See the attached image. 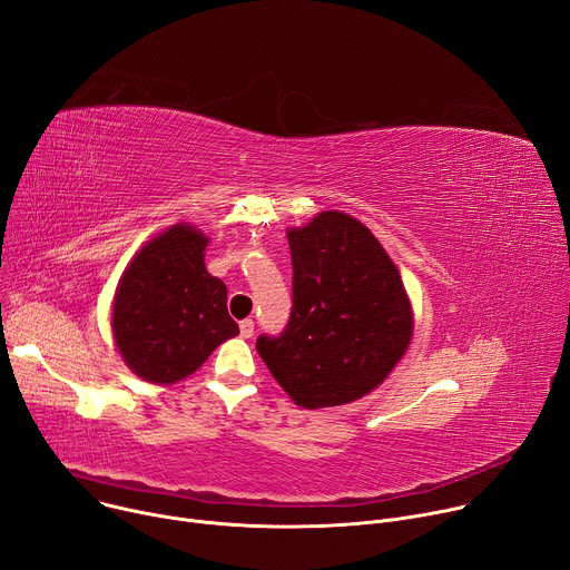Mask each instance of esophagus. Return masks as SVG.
<instances>
[{"instance_id":"34e87169","label":"esophagus","mask_w":570,"mask_h":570,"mask_svg":"<svg viewBox=\"0 0 570 570\" xmlns=\"http://www.w3.org/2000/svg\"><path fill=\"white\" fill-rule=\"evenodd\" d=\"M240 336L243 338H252L254 336V321L252 318H245V321H240Z\"/></svg>"}]
</instances>
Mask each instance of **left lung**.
Wrapping results in <instances>:
<instances>
[{
    "label": "left lung",
    "instance_id": "1",
    "mask_svg": "<svg viewBox=\"0 0 570 570\" xmlns=\"http://www.w3.org/2000/svg\"><path fill=\"white\" fill-rule=\"evenodd\" d=\"M286 236L291 318L279 336H258L256 350L304 409L364 397L411 343L413 314L400 273L373 232L341 212H323Z\"/></svg>",
    "mask_w": 570,
    "mask_h": 570
}]
</instances>
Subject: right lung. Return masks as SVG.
<instances>
[{
    "mask_svg": "<svg viewBox=\"0 0 570 570\" xmlns=\"http://www.w3.org/2000/svg\"><path fill=\"white\" fill-rule=\"evenodd\" d=\"M206 238L179 223L147 240L120 277L111 330L125 364L145 382L175 384L238 334L227 286L206 273Z\"/></svg>",
    "mask_w": 570,
    "mask_h": 570,
    "instance_id": "1",
    "label": "right lung"
}]
</instances>
